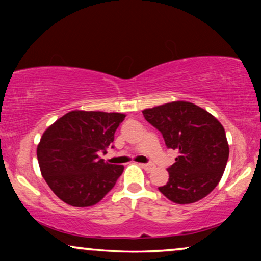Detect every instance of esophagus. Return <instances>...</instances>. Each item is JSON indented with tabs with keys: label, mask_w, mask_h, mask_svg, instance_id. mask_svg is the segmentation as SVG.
<instances>
[{
	"label": "esophagus",
	"mask_w": 261,
	"mask_h": 261,
	"mask_svg": "<svg viewBox=\"0 0 261 261\" xmlns=\"http://www.w3.org/2000/svg\"><path fill=\"white\" fill-rule=\"evenodd\" d=\"M140 166H141L144 170H146V171H152L153 169H154V165H153V164H151V163L140 164Z\"/></svg>",
	"instance_id": "1"
}]
</instances>
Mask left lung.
<instances>
[{
	"instance_id": "8db88e82",
	"label": "left lung",
	"mask_w": 261,
	"mask_h": 261,
	"mask_svg": "<svg viewBox=\"0 0 261 261\" xmlns=\"http://www.w3.org/2000/svg\"><path fill=\"white\" fill-rule=\"evenodd\" d=\"M142 114L163 134L166 147L178 152L167 169L169 181L159 191L178 204L209 195L221 180L229 156L222 124L201 107L184 101L145 109Z\"/></svg>"
}]
</instances>
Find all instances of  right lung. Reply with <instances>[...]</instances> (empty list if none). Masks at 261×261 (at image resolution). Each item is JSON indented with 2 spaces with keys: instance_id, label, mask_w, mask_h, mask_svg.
I'll list each match as a JSON object with an SVG mask.
<instances>
[{
  "instance_id": "add662e5",
  "label": "right lung",
  "mask_w": 261,
  "mask_h": 261,
  "mask_svg": "<svg viewBox=\"0 0 261 261\" xmlns=\"http://www.w3.org/2000/svg\"><path fill=\"white\" fill-rule=\"evenodd\" d=\"M126 115L73 110L42 134L37 148L42 177L63 202L72 206L98 203L123 172L122 165L105 163L114 134Z\"/></svg>"
}]
</instances>
